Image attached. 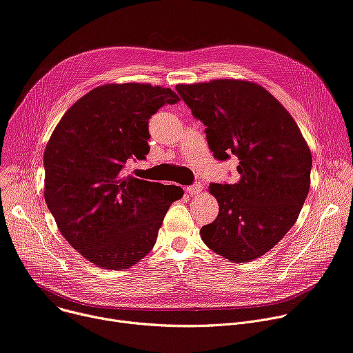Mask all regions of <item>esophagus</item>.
Returning <instances> with one entry per match:
<instances>
[{
	"mask_svg": "<svg viewBox=\"0 0 353 353\" xmlns=\"http://www.w3.org/2000/svg\"><path fill=\"white\" fill-rule=\"evenodd\" d=\"M201 189H203L201 183H200V181H196L194 184H192V185H187V187H185V193H187V194H190V196H193V194H199V193L201 192Z\"/></svg>",
	"mask_w": 353,
	"mask_h": 353,
	"instance_id": "1",
	"label": "esophagus"
}]
</instances>
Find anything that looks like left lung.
<instances>
[{"mask_svg": "<svg viewBox=\"0 0 353 353\" xmlns=\"http://www.w3.org/2000/svg\"><path fill=\"white\" fill-rule=\"evenodd\" d=\"M176 90L204 123L214 159L240 160L237 183L208 187L220 211L201 227V240L228 261L255 260L295 224L310 192L311 150L292 116L260 85L217 79Z\"/></svg>", "mask_w": 353, "mask_h": 353, "instance_id": "1", "label": "left lung"}]
</instances>
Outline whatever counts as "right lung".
Wrapping results in <instances>:
<instances>
[{"mask_svg": "<svg viewBox=\"0 0 353 353\" xmlns=\"http://www.w3.org/2000/svg\"><path fill=\"white\" fill-rule=\"evenodd\" d=\"M180 99L170 88L109 83L70 106L43 153L45 201L65 240L88 261L126 270L153 248L183 189L125 176L150 150L149 119Z\"/></svg>", "mask_w": 353, "mask_h": 353, "instance_id": "1", "label": "right lung"}]
</instances>
